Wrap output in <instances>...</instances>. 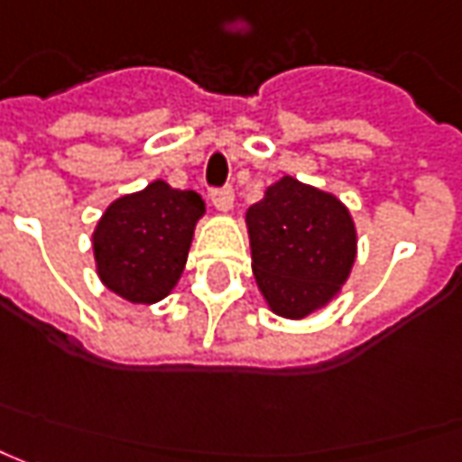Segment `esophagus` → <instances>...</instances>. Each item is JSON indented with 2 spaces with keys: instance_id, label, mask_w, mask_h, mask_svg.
Here are the masks:
<instances>
[{
  "instance_id": "34e87169",
  "label": "esophagus",
  "mask_w": 462,
  "mask_h": 462,
  "mask_svg": "<svg viewBox=\"0 0 462 462\" xmlns=\"http://www.w3.org/2000/svg\"><path fill=\"white\" fill-rule=\"evenodd\" d=\"M210 200H213V206L216 210H221V213H228L231 206H234V190L226 185V188H216L213 193H210Z\"/></svg>"
}]
</instances>
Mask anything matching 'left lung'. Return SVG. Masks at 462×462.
<instances>
[{
  "instance_id": "left-lung-1",
  "label": "left lung",
  "mask_w": 462,
  "mask_h": 462,
  "mask_svg": "<svg viewBox=\"0 0 462 462\" xmlns=\"http://www.w3.org/2000/svg\"><path fill=\"white\" fill-rule=\"evenodd\" d=\"M252 269L269 310L290 320L325 308L356 262V226L336 195L284 175L246 210Z\"/></svg>"
}]
</instances>
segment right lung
<instances>
[{
	"instance_id": "right-lung-1",
	"label": "right lung",
	"mask_w": 462,
	"mask_h": 462,
	"mask_svg": "<svg viewBox=\"0 0 462 462\" xmlns=\"http://www.w3.org/2000/svg\"><path fill=\"white\" fill-rule=\"evenodd\" d=\"M206 203L195 190L165 180L116 198L94 231L96 272L111 292L134 305H152L180 280L198 218Z\"/></svg>"
}]
</instances>
